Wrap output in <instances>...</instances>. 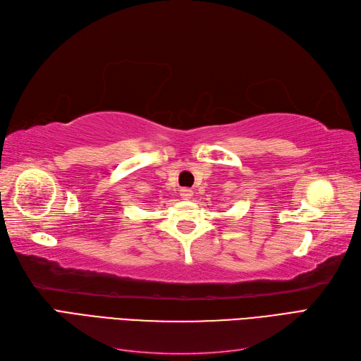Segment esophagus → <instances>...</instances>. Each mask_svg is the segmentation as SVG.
Here are the masks:
<instances>
[{
  "label": "esophagus",
  "instance_id": "esophagus-1",
  "mask_svg": "<svg viewBox=\"0 0 361 361\" xmlns=\"http://www.w3.org/2000/svg\"><path fill=\"white\" fill-rule=\"evenodd\" d=\"M180 195H182L183 200H190L192 197V191L190 188H182Z\"/></svg>",
  "mask_w": 361,
  "mask_h": 361
}]
</instances>
